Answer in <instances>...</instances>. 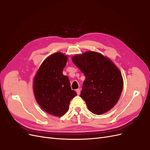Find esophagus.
Masks as SVG:
<instances>
[{
    "instance_id": "obj_1",
    "label": "esophagus",
    "mask_w": 150,
    "mask_h": 150,
    "mask_svg": "<svg viewBox=\"0 0 150 150\" xmlns=\"http://www.w3.org/2000/svg\"><path fill=\"white\" fill-rule=\"evenodd\" d=\"M76 91L77 94H78V95H79L80 92H81V89H77Z\"/></svg>"
}]
</instances>
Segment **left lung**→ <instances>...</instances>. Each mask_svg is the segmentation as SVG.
Here are the masks:
<instances>
[{"mask_svg": "<svg viewBox=\"0 0 150 150\" xmlns=\"http://www.w3.org/2000/svg\"><path fill=\"white\" fill-rule=\"evenodd\" d=\"M84 74L80 97L90 111L101 115L110 111L118 101L123 88L120 70L102 54L89 51L72 58Z\"/></svg>", "mask_w": 150, "mask_h": 150, "instance_id": "obj_1", "label": "left lung"}]
</instances>
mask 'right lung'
I'll use <instances>...</instances> for the list:
<instances>
[{
	"label": "right lung",
	"mask_w": 150,
	"mask_h": 150,
	"mask_svg": "<svg viewBox=\"0 0 150 150\" xmlns=\"http://www.w3.org/2000/svg\"><path fill=\"white\" fill-rule=\"evenodd\" d=\"M67 60L62 53L52 54L42 62L34 81L36 101L44 111L55 116L64 115L77 95L71 89L68 77L62 74Z\"/></svg>",
	"instance_id": "1"
}]
</instances>
